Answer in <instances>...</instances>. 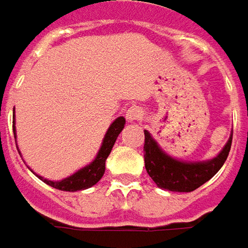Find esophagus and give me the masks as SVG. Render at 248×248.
<instances>
[{"instance_id":"34e87169","label":"esophagus","mask_w":248,"mask_h":248,"mask_svg":"<svg viewBox=\"0 0 248 248\" xmlns=\"http://www.w3.org/2000/svg\"><path fill=\"white\" fill-rule=\"evenodd\" d=\"M143 117V111L140 108V107H130L128 110H127V114H125V118H127V121H138V120H141Z\"/></svg>"}]
</instances>
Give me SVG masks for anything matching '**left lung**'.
I'll return each mask as SVG.
<instances>
[{
	"instance_id": "8db88e82",
	"label": "left lung",
	"mask_w": 248,
	"mask_h": 248,
	"mask_svg": "<svg viewBox=\"0 0 248 248\" xmlns=\"http://www.w3.org/2000/svg\"><path fill=\"white\" fill-rule=\"evenodd\" d=\"M145 132V169L149 177L162 190L176 192H190L211 180L228 159L233 130L229 140L215 157L198 162H184L166 154L149 131Z\"/></svg>"
}]
</instances>
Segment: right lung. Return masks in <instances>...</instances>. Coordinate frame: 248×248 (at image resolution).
Returning a JSON list of instances; mask_svg holds the SVG:
<instances>
[{
  "label": "right lung",
  "mask_w": 248,
  "mask_h": 248,
  "mask_svg": "<svg viewBox=\"0 0 248 248\" xmlns=\"http://www.w3.org/2000/svg\"><path fill=\"white\" fill-rule=\"evenodd\" d=\"M12 127H14V135H15V140H16V128H15V108H14V121H12ZM125 125V118L124 117H117L108 127V130L106 132L105 138H103V142L100 145V149L97 152L96 157L93 159L92 162L86 166H83L79 169L78 171H75L74 174H71L65 179L60 180V181H53V180L44 179L42 176L36 174L39 179L44 181L46 184L54 187L57 190H61V191H79V190H86V188H91L92 186H94L99 180L103 177L106 170V159L108 157L111 149H113V145L116 142L117 137L120 135V132L123 131ZM18 148V146H16ZM20 155V152H19ZM33 171V170H31Z\"/></svg>",
  "instance_id": "right-lung-1"
}]
</instances>
